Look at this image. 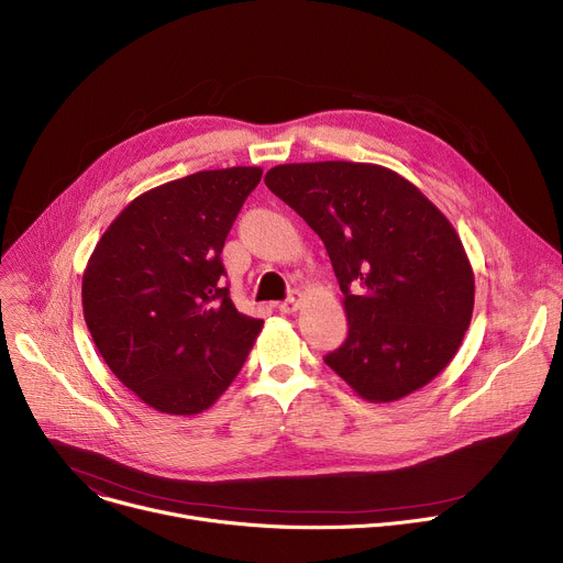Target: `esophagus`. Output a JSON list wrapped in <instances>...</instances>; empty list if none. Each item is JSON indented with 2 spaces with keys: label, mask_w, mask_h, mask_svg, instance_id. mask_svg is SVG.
Listing matches in <instances>:
<instances>
[{
  "label": "esophagus",
  "mask_w": 563,
  "mask_h": 563,
  "mask_svg": "<svg viewBox=\"0 0 563 563\" xmlns=\"http://www.w3.org/2000/svg\"><path fill=\"white\" fill-rule=\"evenodd\" d=\"M300 305H302V294H300L298 289H294V291L289 294V298L278 305V309H280L283 313H294Z\"/></svg>",
  "instance_id": "esophagus-1"
}]
</instances>
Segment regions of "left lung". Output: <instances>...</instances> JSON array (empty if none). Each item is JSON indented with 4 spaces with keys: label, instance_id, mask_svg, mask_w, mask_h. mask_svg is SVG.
Wrapping results in <instances>:
<instances>
[{
    "label": "left lung",
    "instance_id": "8db88e82",
    "mask_svg": "<svg viewBox=\"0 0 563 563\" xmlns=\"http://www.w3.org/2000/svg\"><path fill=\"white\" fill-rule=\"evenodd\" d=\"M265 185L325 243L350 332L325 363L365 400L428 385L456 354L474 274L450 220L404 176L367 163H300Z\"/></svg>",
    "mask_w": 563,
    "mask_h": 563
}]
</instances>
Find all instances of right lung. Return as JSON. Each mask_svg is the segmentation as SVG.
Returning <instances> with one entry per match:
<instances>
[{"mask_svg": "<svg viewBox=\"0 0 563 563\" xmlns=\"http://www.w3.org/2000/svg\"><path fill=\"white\" fill-rule=\"evenodd\" d=\"M261 176L231 167L159 185L111 222L89 258L82 307L93 343L157 412L211 408L263 330L235 309L220 258Z\"/></svg>", "mask_w": 563, "mask_h": 563, "instance_id": "1", "label": "right lung"}]
</instances>
